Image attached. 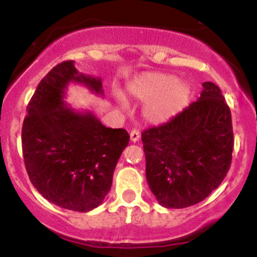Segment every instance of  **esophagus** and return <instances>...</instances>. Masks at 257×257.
Returning a JSON list of instances; mask_svg holds the SVG:
<instances>
[{
    "label": "esophagus",
    "instance_id": "1",
    "mask_svg": "<svg viewBox=\"0 0 257 257\" xmlns=\"http://www.w3.org/2000/svg\"><path fill=\"white\" fill-rule=\"evenodd\" d=\"M139 139H140V132L138 131V129H133V131L131 132V140L133 143H137Z\"/></svg>",
    "mask_w": 257,
    "mask_h": 257
}]
</instances>
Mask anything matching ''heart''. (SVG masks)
<instances>
[{"label":"heart","instance_id":"1","mask_svg":"<svg viewBox=\"0 0 257 257\" xmlns=\"http://www.w3.org/2000/svg\"><path fill=\"white\" fill-rule=\"evenodd\" d=\"M131 96L146 102L143 114L148 122L162 124L168 122L188 105L191 96V85L185 80H177L176 77L163 73H149L133 81L128 86ZM122 107L125 101L117 97Z\"/></svg>","mask_w":257,"mask_h":257}]
</instances>
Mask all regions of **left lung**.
Segmentation results:
<instances>
[{
	"label": "left lung",
	"instance_id": "1",
	"mask_svg": "<svg viewBox=\"0 0 257 257\" xmlns=\"http://www.w3.org/2000/svg\"><path fill=\"white\" fill-rule=\"evenodd\" d=\"M201 95L168 123L143 132L146 180L161 206L184 208L210 195L232 163L230 109L219 87Z\"/></svg>",
	"mask_w": 257,
	"mask_h": 257
}]
</instances>
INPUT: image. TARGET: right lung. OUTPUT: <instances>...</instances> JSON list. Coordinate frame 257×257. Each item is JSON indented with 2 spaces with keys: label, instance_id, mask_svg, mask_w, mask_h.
Masks as SVG:
<instances>
[{
  "label": "right lung",
  "instance_id": "obj_1",
  "mask_svg": "<svg viewBox=\"0 0 257 257\" xmlns=\"http://www.w3.org/2000/svg\"><path fill=\"white\" fill-rule=\"evenodd\" d=\"M70 83L103 95L101 78L79 73L74 61L57 64L39 83L27 107L22 148L30 182L46 200L87 212L103 201L129 134L106 128L91 111L64 101Z\"/></svg>",
  "mask_w": 257,
  "mask_h": 257
}]
</instances>
